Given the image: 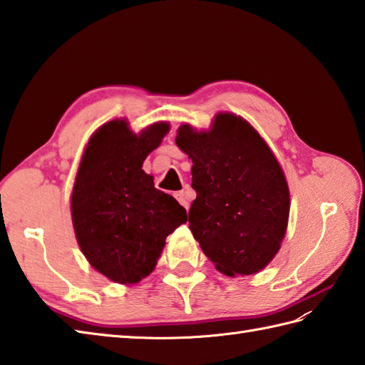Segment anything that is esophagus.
I'll return each mask as SVG.
<instances>
[{"instance_id":"esophagus-1","label":"esophagus","mask_w":365,"mask_h":365,"mask_svg":"<svg viewBox=\"0 0 365 365\" xmlns=\"http://www.w3.org/2000/svg\"><path fill=\"white\" fill-rule=\"evenodd\" d=\"M175 198L180 201V205H182L185 209L189 207V203H190V200H192V197H190V192L189 190H181V192H176L175 193Z\"/></svg>"}]
</instances>
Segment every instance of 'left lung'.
I'll use <instances>...</instances> for the list:
<instances>
[{
	"instance_id": "1",
	"label": "left lung",
	"mask_w": 365,
	"mask_h": 365,
	"mask_svg": "<svg viewBox=\"0 0 365 365\" xmlns=\"http://www.w3.org/2000/svg\"><path fill=\"white\" fill-rule=\"evenodd\" d=\"M176 145L193 162L189 228L203 253L228 277L262 270L281 247L290 207L269 145L248 121L226 112L207 133L182 125Z\"/></svg>"
}]
</instances>
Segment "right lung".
Masks as SVG:
<instances>
[{
	"label": "right lung",
	"instance_id": "obj_1",
	"mask_svg": "<svg viewBox=\"0 0 365 365\" xmlns=\"http://www.w3.org/2000/svg\"><path fill=\"white\" fill-rule=\"evenodd\" d=\"M167 133V123H155L135 135L125 120H112L81 159L71 193L78 244L95 270L120 284L148 277L168 234L187 222L185 209L142 170Z\"/></svg>",
	"mask_w": 365,
	"mask_h": 365
}]
</instances>
